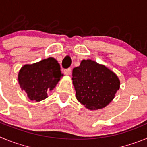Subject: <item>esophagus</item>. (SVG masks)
<instances>
[{
    "label": "esophagus",
    "instance_id": "obj_1",
    "mask_svg": "<svg viewBox=\"0 0 147 147\" xmlns=\"http://www.w3.org/2000/svg\"><path fill=\"white\" fill-rule=\"evenodd\" d=\"M64 73H65V74H66V75L71 74V67H69V68H67V69L65 70Z\"/></svg>",
    "mask_w": 147,
    "mask_h": 147
}]
</instances>
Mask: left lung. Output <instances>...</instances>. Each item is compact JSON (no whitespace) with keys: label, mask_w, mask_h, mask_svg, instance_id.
<instances>
[{"label":"left lung","mask_w":147,"mask_h":147,"mask_svg":"<svg viewBox=\"0 0 147 147\" xmlns=\"http://www.w3.org/2000/svg\"><path fill=\"white\" fill-rule=\"evenodd\" d=\"M72 76L76 98L90 110L106 107L120 88L115 73L91 59L82 61L73 69Z\"/></svg>","instance_id":"left-lung-1"}]
</instances>
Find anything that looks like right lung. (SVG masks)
Listing matches in <instances>:
<instances>
[{
    "instance_id": "add662e5",
    "label": "right lung",
    "mask_w": 147,
    "mask_h": 147,
    "mask_svg": "<svg viewBox=\"0 0 147 147\" xmlns=\"http://www.w3.org/2000/svg\"><path fill=\"white\" fill-rule=\"evenodd\" d=\"M63 76L54 58L49 57L32 65H25L18 74V82L28 98L40 102L48 97Z\"/></svg>"
}]
</instances>
